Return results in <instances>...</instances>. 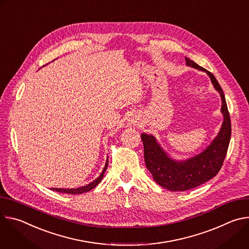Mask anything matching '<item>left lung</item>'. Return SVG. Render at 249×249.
Masks as SVG:
<instances>
[{
	"label": "left lung",
	"mask_w": 249,
	"mask_h": 249,
	"mask_svg": "<svg viewBox=\"0 0 249 249\" xmlns=\"http://www.w3.org/2000/svg\"><path fill=\"white\" fill-rule=\"evenodd\" d=\"M186 65L205 72L215 89L222 98L221 112L224 116L221 129L211 144L200 154L187 160H175L161 148L155 136L143 133L141 135L144 144V157L147 168L155 181L170 191H185L197 187L212 179L220 171L226 158L231 134V118L224 91L212 73L185 58Z\"/></svg>",
	"instance_id": "left-lung-1"
}]
</instances>
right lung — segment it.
I'll return each instance as SVG.
<instances>
[{
    "instance_id": "right-lung-1",
    "label": "right lung",
    "mask_w": 249,
    "mask_h": 249,
    "mask_svg": "<svg viewBox=\"0 0 249 249\" xmlns=\"http://www.w3.org/2000/svg\"><path fill=\"white\" fill-rule=\"evenodd\" d=\"M107 165H108V159L106 160L105 165H104L103 170H102V172L100 173V175L97 177L96 179H94L92 182H90L89 184H88V185H86V186H82V187H79V188H70V189H65V188H51V190L57 191V192H60V193H68V194H82V193L88 192V191L91 190L92 188H94V187H95L97 184H99V182L102 180L104 172L106 171V168H107Z\"/></svg>"
}]
</instances>
